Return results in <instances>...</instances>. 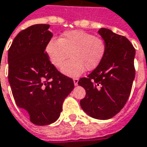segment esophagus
Masks as SVG:
<instances>
[{"mask_svg": "<svg viewBox=\"0 0 147 147\" xmlns=\"http://www.w3.org/2000/svg\"><path fill=\"white\" fill-rule=\"evenodd\" d=\"M73 81L75 86H77V85H78V82H79V79H78V78H74Z\"/></svg>", "mask_w": 147, "mask_h": 147, "instance_id": "obj_1", "label": "esophagus"}]
</instances>
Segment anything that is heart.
Returning <instances> with one entry per match:
<instances>
[{
  "label": "heart",
  "instance_id": "b5f03b06",
  "mask_svg": "<svg viewBox=\"0 0 147 147\" xmlns=\"http://www.w3.org/2000/svg\"><path fill=\"white\" fill-rule=\"evenodd\" d=\"M106 50L102 38L80 30L66 32L59 39L52 38L45 48L56 67H61L70 56L72 58L62 68L63 73L70 76H77L85 69H95L105 56Z\"/></svg>",
  "mask_w": 147,
  "mask_h": 147
}]
</instances>
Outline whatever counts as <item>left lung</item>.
I'll list each match as a JSON object with an SVG mask.
<instances>
[{"mask_svg":"<svg viewBox=\"0 0 147 147\" xmlns=\"http://www.w3.org/2000/svg\"><path fill=\"white\" fill-rule=\"evenodd\" d=\"M98 33L107 45L105 56L78 84L86 91L80 100L82 109L94 119L106 120L119 112L130 96L135 76V49L128 39L110 29L100 28Z\"/></svg>","mask_w":147,"mask_h":147,"instance_id":"left-lung-1","label":"left lung"}]
</instances>
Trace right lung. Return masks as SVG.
Returning a JSON list of instances; mask_svg holds the SVG:
<instances>
[{"instance_id": "add662e5", "label": "right lung", "mask_w": 147, "mask_h": 147, "mask_svg": "<svg viewBox=\"0 0 147 147\" xmlns=\"http://www.w3.org/2000/svg\"><path fill=\"white\" fill-rule=\"evenodd\" d=\"M49 24L20 32L8 52L9 82L16 105L38 126L56 122L63 100L74 88L72 79L60 73L45 52L52 37Z\"/></svg>"}]
</instances>
